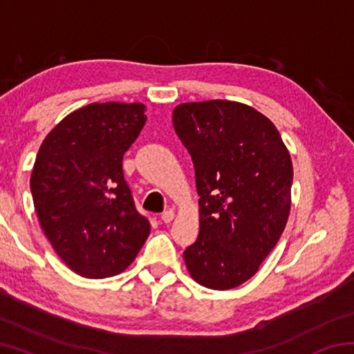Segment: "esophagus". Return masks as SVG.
<instances>
[{
	"label": "esophagus",
	"instance_id": "esophagus-1",
	"mask_svg": "<svg viewBox=\"0 0 354 354\" xmlns=\"http://www.w3.org/2000/svg\"><path fill=\"white\" fill-rule=\"evenodd\" d=\"M173 218H175V212H173L171 209H170V211H165L162 215H160V220H162L164 223H170Z\"/></svg>",
	"mask_w": 354,
	"mask_h": 354
}]
</instances>
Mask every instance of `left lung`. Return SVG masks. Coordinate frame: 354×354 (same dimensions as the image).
<instances>
[{
	"mask_svg": "<svg viewBox=\"0 0 354 354\" xmlns=\"http://www.w3.org/2000/svg\"><path fill=\"white\" fill-rule=\"evenodd\" d=\"M173 127L195 167L200 232L184 251L190 277L214 290L248 281L283 234L293 169L274 124L226 100L183 103Z\"/></svg>",
	"mask_w": 354,
	"mask_h": 354,
	"instance_id": "left-lung-1",
	"label": "left lung"
}]
</instances>
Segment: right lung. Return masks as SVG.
I'll use <instances>...</instances> for the list:
<instances>
[{"instance_id": "right-lung-1", "label": "right lung", "mask_w": 354, "mask_h": 354, "mask_svg": "<svg viewBox=\"0 0 354 354\" xmlns=\"http://www.w3.org/2000/svg\"><path fill=\"white\" fill-rule=\"evenodd\" d=\"M140 103H92L45 137L31 194L41 230L59 257L84 278L131 266L149 236L124 181L123 154L147 122Z\"/></svg>"}]
</instances>
